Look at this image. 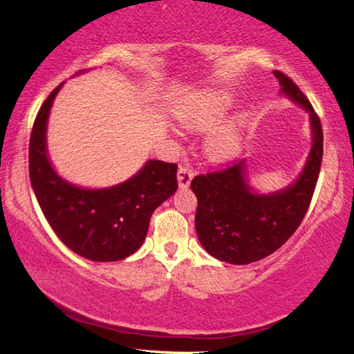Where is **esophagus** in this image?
Instances as JSON below:
<instances>
[{"mask_svg":"<svg viewBox=\"0 0 354 354\" xmlns=\"http://www.w3.org/2000/svg\"><path fill=\"white\" fill-rule=\"evenodd\" d=\"M193 169H192V165L190 164H181L179 165V169H178V183H179V187H181V189H187V187L190 185V183H192V179H193Z\"/></svg>","mask_w":354,"mask_h":354,"instance_id":"esophagus-1","label":"esophagus"}]
</instances>
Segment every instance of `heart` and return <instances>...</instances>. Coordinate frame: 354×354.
Returning a JSON list of instances; mask_svg holds the SVG:
<instances>
[{
    "label": "heart",
    "instance_id": "obj_1",
    "mask_svg": "<svg viewBox=\"0 0 354 354\" xmlns=\"http://www.w3.org/2000/svg\"><path fill=\"white\" fill-rule=\"evenodd\" d=\"M231 103L227 93H209L190 108L181 112V122L190 127H208L217 122L223 111ZM237 145L236 132L231 126H223L208 141V149L214 156H228L234 152Z\"/></svg>",
    "mask_w": 354,
    "mask_h": 354
}]
</instances>
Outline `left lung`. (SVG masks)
I'll return each instance as SVG.
<instances>
[{"label":"left lung","instance_id":"1","mask_svg":"<svg viewBox=\"0 0 354 354\" xmlns=\"http://www.w3.org/2000/svg\"><path fill=\"white\" fill-rule=\"evenodd\" d=\"M281 91L309 111L313 146L301 175L288 189L254 194L245 181V161L193 178L198 198L196 232L208 254L231 265H248L275 252L297 231L309 209L322 161V126L312 103L289 76L274 71Z\"/></svg>","mask_w":354,"mask_h":354}]
</instances>
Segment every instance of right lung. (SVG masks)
Returning <instances> with one entry per match:
<instances>
[{"label": "right lung", "mask_w": 354, "mask_h": 354, "mask_svg": "<svg viewBox=\"0 0 354 354\" xmlns=\"http://www.w3.org/2000/svg\"><path fill=\"white\" fill-rule=\"evenodd\" d=\"M61 86L42 103L30 133L28 171L36 199L53 231L71 251L94 261L123 260L146 239L155 208L176 192L178 164L149 161L126 183L103 190L64 181L45 150V126Z\"/></svg>", "instance_id": "right-lung-1"}]
</instances>
